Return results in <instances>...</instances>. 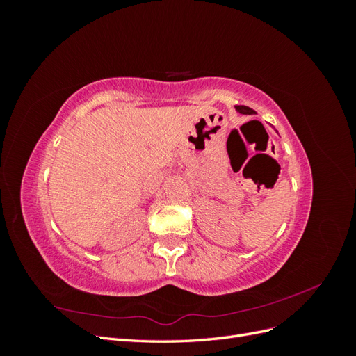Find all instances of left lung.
<instances>
[{
  "mask_svg": "<svg viewBox=\"0 0 356 356\" xmlns=\"http://www.w3.org/2000/svg\"><path fill=\"white\" fill-rule=\"evenodd\" d=\"M236 110H238L241 114H248V115H252L255 114V111L250 106H245V105H236Z\"/></svg>",
  "mask_w": 356,
  "mask_h": 356,
  "instance_id": "obj_1",
  "label": "left lung"
}]
</instances>
